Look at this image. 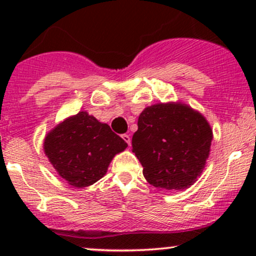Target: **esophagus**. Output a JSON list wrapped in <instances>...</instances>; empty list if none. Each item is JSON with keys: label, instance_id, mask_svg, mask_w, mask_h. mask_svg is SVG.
Listing matches in <instances>:
<instances>
[{"label": "esophagus", "instance_id": "34e87169", "mask_svg": "<svg viewBox=\"0 0 256 256\" xmlns=\"http://www.w3.org/2000/svg\"><path fill=\"white\" fill-rule=\"evenodd\" d=\"M122 140H125V142L126 143H128V146H130L131 144V138H130V136H128V134H122Z\"/></svg>", "mask_w": 256, "mask_h": 256}]
</instances>
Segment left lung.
<instances>
[{
  "label": "left lung",
  "mask_w": 256,
  "mask_h": 256,
  "mask_svg": "<svg viewBox=\"0 0 256 256\" xmlns=\"http://www.w3.org/2000/svg\"><path fill=\"white\" fill-rule=\"evenodd\" d=\"M212 138V128L198 112L180 104H158L140 113L132 152L149 184L182 190L201 174Z\"/></svg>",
  "instance_id": "obj_1"
}]
</instances>
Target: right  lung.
<instances>
[{"label": "right lung", "mask_w": 256, "mask_h": 256, "mask_svg": "<svg viewBox=\"0 0 256 256\" xmlns=\"http://www.w3.org/2000/svg\"><path fill=\"white\" fill-rule=\"evenodd\" d=\"M43 146L58 174L72 186L84 188L104 177L112 158L128 143L107 124L79 112L49 132Z\"/></svg>", "instance_id": "right-lung-1"}]
</instances>
